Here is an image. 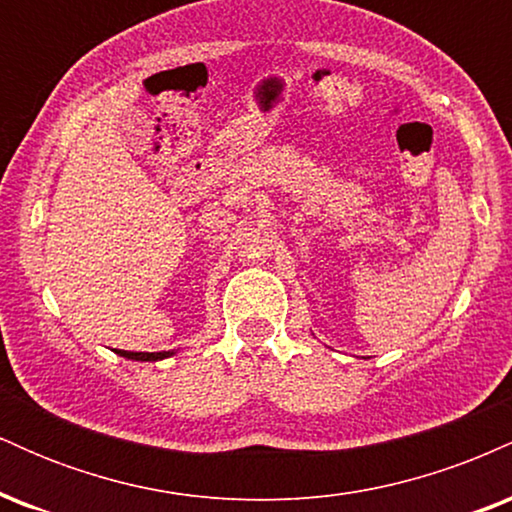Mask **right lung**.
I'll use <instances>...</instances> for the list:
<instances>
[{
    "label": "right lung",
    "instance_id": "1",
    "mask_svg": "<svg viewBox=\"0 0 512 512\" xmlns=\"http://www.w3.org/2000/svg\"><path fill=\"white\" fill-rule=\"evenodd\" d=\"M115 354L132 358V361H161V358L173 356V351H156V354H149V351H120L117 349Z\"/></svg>",
    "mask_w": 512,
    "mask_h": 512
}]
</instances>
